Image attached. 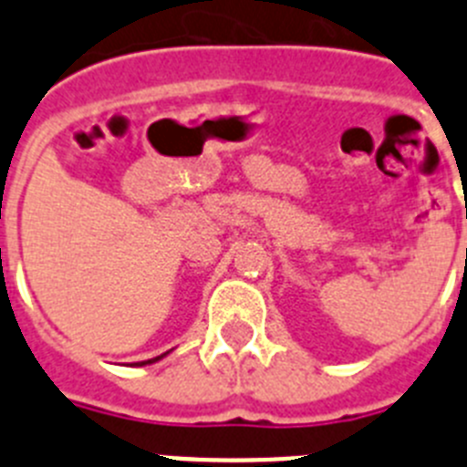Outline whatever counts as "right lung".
Segmentation results:
<instances>
[{
  "mask_svg": "<svg viewBox=\"0 0 467 467\" xmlns=\"http://www.w3.org/2000/svg\"><path fill=\"white\" fill-rule=\"evenodd\" d=\"M168 353H171V350H168ZM168 353H163V356H159V358H151V360H144V362H138V367H144V365H151V362H159L161 358H166Z\"/></svg>",
  "mask_w": 467,
  "mask_h": 467,
  "instance_id": "add662e5",
  "label": "right lung"
}]
</instances>
